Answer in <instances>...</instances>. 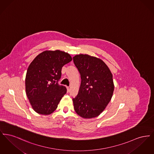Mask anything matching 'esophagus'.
<instances>
[{
  "label": "esophagus",
  "mask_w": 154,
  "mask_h": 154,
  "mask_svg": "<svg viewBox=\"0 0 154 154\" xmlns=\"http://www.w3.org/2000/svg\"><path fill=\"white\" fill-rule=\"evenodd\" d=\"M67 92H69L70 91V88L69 87H67Z\"/></svg>",
  "instance_id": "obj_1"
}]
</instances>
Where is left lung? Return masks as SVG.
<instances>
[{
  "label": "left lung",
  "instance_id": "obj_1",
  "mask_svg": "<svg viewBox=\"0 0 154 154\" xmlns=\"http://www.w3.org/2000/svg\"><path fill=\"white\" fill-rule=\"evenodd\" d=\"M73 61L81 79L79 94L73 99L74 110L83 118L96 117L106 109L112 96V74L102 60L95 57L76 55Z\"/></svg>",
  "mask_w": 154,
  "mask_h": 154
}]
</instances>
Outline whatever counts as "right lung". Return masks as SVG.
<instances>
[{
  "instance_id": "obj_1",
  "label": "right lung",
  "mask_w": 154,
  "mask_h": 154,
  "mask_svg": "<svg viewBox=\"0 0 154 154\" xmlns=\"http://www.w3.org/2000/svg\"><path fill=\"white\" fill-rule=\"evenodd\" d=\"M72 60L69 54L47 50L30 63L25 77V90L32 109L37 113L49 115L57 109L66 94V87L58 84L62 67Z\"/></svg>"
}]
</instances>
